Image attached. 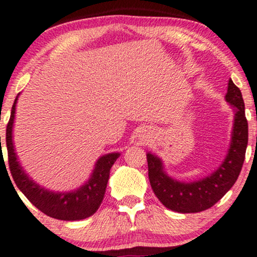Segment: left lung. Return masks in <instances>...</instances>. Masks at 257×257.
Returning <instances> with one entry per match:
<instances>
[{
  "instance_id": "obj_1",
  "label": "left lung",
  "mask_w": 257,
  "mask_h": 257,
  "mask_svg": "<svg viewBox=\"0 0 257 257\" xmlns=\"http://www.w3.org/2000/svg\"><path fill=\"white\" fill-rule=\"evenodd\" d=\"M225 100L235 110L231 143L224 162L210 176L196 182H180L163 172L159 157L147 154L150 186L156 197L168 209L183 214L209 209L234 186L240 175L248 145V122L241 90L231 80H229Z\"/></svg>"
}]
</instances>
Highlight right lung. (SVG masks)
<instances>
[{
	"instance_id": "obj_1",
	"label": "right lung",
	"mask_w": 257,
	"mask_h": 257,
	"mask_svg": "<svg viewBox=\"0 0 257 257\" xmlns=\"http://www.w3.org/2000/svg\"><path fill=\"white\" fill-rule=\"evenodd\" d=\"M17 97L12 108V114L6 132V143L8 150V163L12 176L17 188L25 196L48 216L63 221H77L91 216L101 206L104 197L105 188L109 180L110 168L119 156L118 153H111L102 156L95 164L90 179L84 186L70 193H54L40 187L27 176L25 170L17 162L13 145V123L15 117Z\"/></svg>"
}]
</instances>
